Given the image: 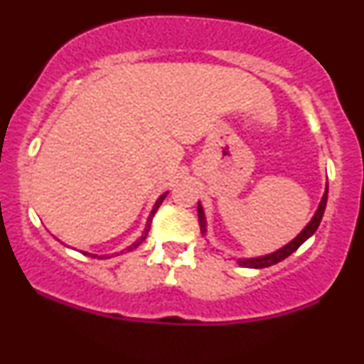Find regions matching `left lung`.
<instances>
[{"label": "left lung", "mask_w": 364, "mask_h": 364, "mask_svg": "<svg viewBox=\"0 0 364 364\" xmlns=\"http://www.w3.org/2000/svg\"><path fill=\"white\" fill-rule=\"evenodd\" d=\"M327 196H328V185H327V190H325L323 198H321V202H320L318 210H316V214L311 219V223L308 224L306 228H304L303 231L299 232V235L296 236L289 245H286V246H284V248L279 250V252L267 255V257L252 258V260H240L241 265H243V267H252V269H265V267L275 265V263L282 262L284 258L289 257L291 253H294L296 250H298L299 246H301L304 241H306L308 237H310L313 232H315L316 229H318L321 217H323L325 207H327ZM198 224H200V231H202V235H205V232H207V229H205V215H203V210H202V207H200V203H198Z\"/></svg>", "instance_id": "8db88e82"}]
</instances>
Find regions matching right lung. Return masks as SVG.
Wrapping results in <instances>:
<instances>
[{"mask_svg":"<svg viewBox=\"0 0 364 364\" xmlns=\"http://www.w3.org/2000/svg\"><path fill=\"white\" fill-rule=\"evenodd\" d=\"M166 195H168V193H164V195H162V196H159V200H157V202H156V205H154V208H152V212H150V217H149V220H147V228H145L144 235H141V237H140V240H139V241H136V243H133L132 246H128V250H133V248H136V246H139V245L141 243V241H144V240H145V237H147V235H149V231H150V223H152V217H154V215H156L157 208H159V207H161L162 200H164V198H166Z\"/></svg>","mask_w":364,"mask_h":364,"instance_id":"obj_1","label":"right lung"}]
</instances>
